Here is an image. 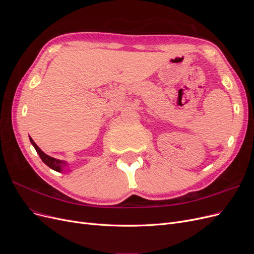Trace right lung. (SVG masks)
I'll return each instance as SVG.
<instances>
[{
  "mask_svg": "<svg viewBox=\"0 0 254 254\" xmlns=\"http://www.w3.org/2000/svg\"><path fill=\"white\" fill-rule=\"evenodd\" d=\"M29 140H30V142H32V144L34 145V147H35L36 151L38 152V155L40 156L41 160L43 161L45 164H47L50 168H52V170L56 171V172L63 171V167L66 165L65 162H64V161H61V160H58V159H55V158H52V157L48 156L47 153H44L39 147H38L37 144L33 141L32 137H29Z\"/></svg>",
  "mask_w": 254,
  "mask_h": 254,
  "instance_id": "add662e5",
  "label": "right lung"
}]
</instances>
